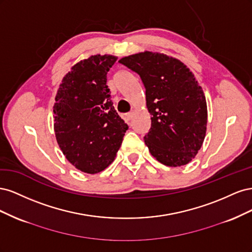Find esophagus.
Segmentation results:
<instances>
[{"mask_svg":"<svg viewBox=\"0 0 252 252\" xmlns=\"http://www.w3.org/2000/svg\"><path fill=\"white\" fill-rule=\"evenodd\" d=\"M132 118H133V112H129V113L126 114V119H127L128 121H131Z\"/></svg>","mask_w":252,"mask_h":252,"instance_id":"esophagus-1","label":"esophagus"}]
</instances>
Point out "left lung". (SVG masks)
<instances>
[{
    "label": "left lung",
    "instance_id": "8db88e82",
    "mask_svg": "<svg viewBox=\"0 0 252 252\" xmlns=\"http://www.w3.org/2000/svg\"><path fill=\"white\" fill-rule=\"evenodd\" d=\"M119 62L138 73L146 89L151 127L145 144L159 163L188 164L202 147L207 129V104L194 74L180 60L144 51Z\"/></svg>",
    "mask_w": 252,
    "mask_h": 252
}]
</instances>
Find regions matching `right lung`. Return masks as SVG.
Wrapping results in <instances>:
<instances>
[{
	"label": "right lung",
	"mask_w": 252,
	"mask_h": 252,
	"mask_svg": "<svg viewBox=\"0 0 252 252\" xmlns=\"http://www.w3.org/2000/svg\"><path fill=\"white\" fill-rule=\"evenodd\" d=\"M118 60L96 55L66 73L53 105L57 142L75 168L94 174L113 162L128 125L110 100L107 72Z\"/></svg>",
	"instance_id": "1"
}]
</instances>
